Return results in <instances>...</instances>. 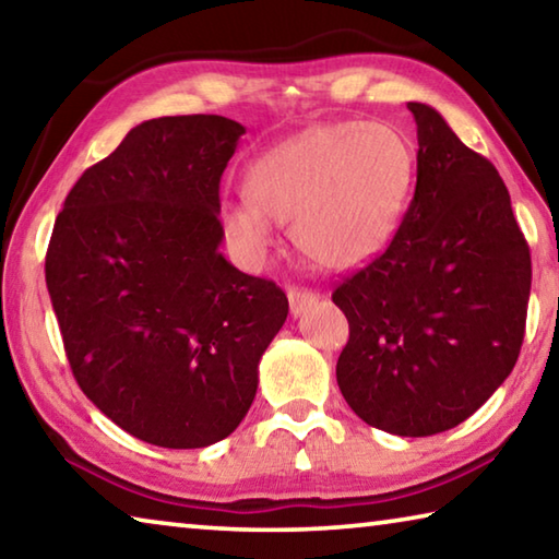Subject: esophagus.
<instances>
[{
  "label": "esophagus",
  "instance_id": "1",
  "mask_svg": "<svg viewBox=\"0 0 559 559\" xmlns=\"http://www.w3.org/2000/svg\"><path fill=\"white\" fill-rule=\"evenodd\" d=\"M288 302H290V316L300 318L306 310H310L318 302V296L302 288H288Z\"/></svg>",
  "mask_w": 559,
  "mask_h": 559
}]
</instances>
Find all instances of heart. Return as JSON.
<instances>
[{"mask_svg":"<svg viewBox=\"0 0 559 559\" xmlns=\"http://www.w3.org/2000/svg\"><path fill=\"white\" fill-rule=\"evenodd\" d=\"M414 185V153L386 122H330L298 132L246 169L249 202L222 206V231L243 261L266 259L276 224L325 271H355L380 257Z\"/></svg>","mask_w":559,"mask_h":559,"instance_id":"1","label":"heart"}]
</instances>
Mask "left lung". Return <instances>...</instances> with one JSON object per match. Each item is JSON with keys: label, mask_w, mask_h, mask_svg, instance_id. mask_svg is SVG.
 Wrapping results in <instances>:
<instances>
[{"label": "left lung", "mask_w": 559, "mask_h": 559, "mask_svg": "<svg viewBox=\"0 0 559 559\" xmlns=\"http://www.w3.org/2000/svg\"><path fill=\"white\" fill-rule=\"evenodd\" d=\"M416 189L392 243L333 293L349 323L337 386L396 437L449 431L513 372L530 300V249L508 187L427 103Z\"/></svg>", "instance_id": "obj_1"}]
</instances>
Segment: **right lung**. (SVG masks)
I'll list each match as a JSON object with an SVG mask.
<instances>
[{"instance_id":"1","label":"right lung","mask_w":559,"mask_h":559,"mask_svg":"<svg viewBox=\"0 0 559 559\" xmlns=\"http://www.w3.org/2000/svg\"><path fill=\"white\" fill-rule=\"evenodd\" d=\"M243 132L222 116L140 122L56 216L46 286L75 382L153 447L229 437L286 323V293L219 251V182Z\"/></svg>"}]
</instances>
